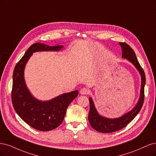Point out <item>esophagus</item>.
Wrapping results in <instances>:
<instances>
[{
	"label": "esophagus",
	"instance_id": "1",
	"mask_svg": "<svg viewBox=\"0 0 156 156\" xmlns=\"http://www.w3.org/2000/svg\"><path fill=\"white\" fill-rule=\"evenodd\" d=\"M80 94H87L89 93V91H88L87 89L84 87V88H82L81 89H80Z\"/></svg>",
	"mask_w": 156,
	"mask_h": 156
}]
</instances>
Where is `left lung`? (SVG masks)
Returning a JSON list of instances; mask_svg holds the SVG:
<instances>
[{
  "mask_svg": "<svg viewBox=\"0 0 156 156\" xmlns=\"http://www.w3.org/2000/svg\"><path fill=\"white\" fill-rule=\"evenodd\" d=\"M122 48V58L126 59L128 61L132 63L135 67L139 71L140 77H141V85H140V97L138 102L135 106L122 116L115 118L109 119L101 116L95 108L94 102L91 97L89 98L90 109L88 115L89 122L91 126L97 131L101 133H112L118 131L124 128L137 116V115L141 109L144 98V85L146 83L145 74L143 68L138 62L137 58L133 50L126 43H119Z\"/></svg>",
  "mask_w": 156,
  "mask_h": 156,
  "instance_id": "8db88e82",
  "label": "left lung"
}]
</instances>
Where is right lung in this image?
Instances as JSON below:
<instances>
[{
    "label": "right lung",
    "instance_id": "right-lung-1",
    "mask_svg": "<svg viewBox=\"0 0 156 156\" xmlns=\"http://www.w3.org/2000/svg\"><path fill=\"white\" fill-rule=\"evenodd\" d=\"M63 47V45L52 47L34 43L28 48L13 71L12 100L15 111L25 122L39 131H50L62 123L69 105L78 96V91L64 93L47 101L37 100L25 83L24 68L34 52L59 51Z\"/></svg>",
    "mask_w": 156,
    "mask_h": 156
}]
</instances>
